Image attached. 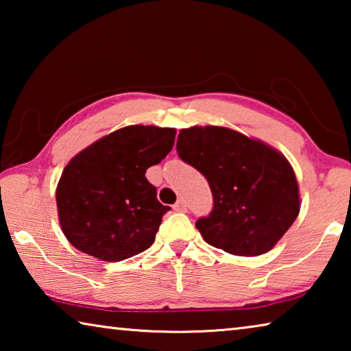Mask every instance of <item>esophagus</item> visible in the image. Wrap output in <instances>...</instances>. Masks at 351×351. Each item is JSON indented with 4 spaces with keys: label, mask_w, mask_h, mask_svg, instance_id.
Instances as JSON below:
<instances>
[{
    "label": "esophagus",
    "mask_w": 351,
    "mask_h": 351,
    "mask_svg": "<svg viewBox=\"0 0 351 351\" xmlns=\"http://www.w3.org/2000/svg\"><path fill=\"white\" fill-rule=\"evenodd\" d=\"M173 209H175L176 212H186V210H187L186 201H184V199H178L176 204L173 206Z\"/></svg>",
    "instance_id": "esophagus-1"
}]
</instances>
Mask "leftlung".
I'll return each mask as SVG.
<instances>
[{"label":"left lung","mask_w":351,"mask_h":351,"mask_svg":"<svg viewBox=\"0 0 351 351\" xmlns=\"http://www.w3.org/2000/svg\"><path fill=\"white\" fill-rule=\"evenodd\" d=\"M176 152L209 182L212 212L195 226L206 243L255 257L271 251L299 215V184L288 159L224 127L180 132Z\"/></svg>","instance_id":"left-lung-1"}]
</instances>
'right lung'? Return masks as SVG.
Instances as JSON below:
<instances>
[{"label":"right lung","mask_w":351,"mask_h":351,"mask_svg":"<svg viewBox=\"0 0 351 351\" xmlns=\"http://www.w3.org/2000/svg\"><path fill=\"white\" fill-rule=\"evenodd\" d=\"M175 128L130 125L110 133L71 159L56 199L64 237L104 261L144 252L170 210L156 198L145 171L170 153Z\"/></svg>","instance_id":"1"}]
</instances>
